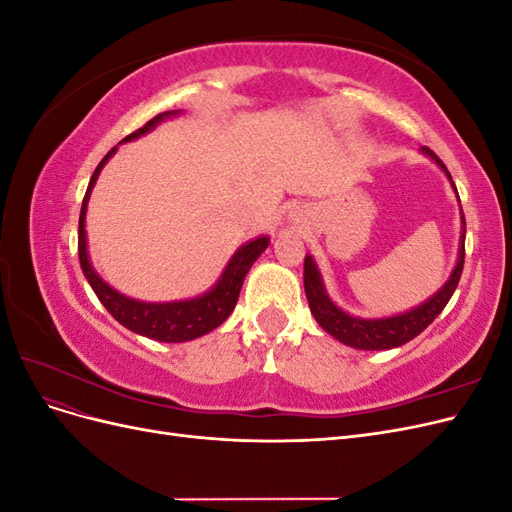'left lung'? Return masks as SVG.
<instances>
[{
    "mask_svg": "<svg viewBox=\"0 0 512 512\" xmlns=\"http://www.w3.org/2000/svg\"><path fill=\"white\" fill-rule=\"evenodd\" d=\"M423 153L436 162L446 177L451 179V185L455 188L453 177L448 173L444 162L433 153L429 147H423ZM457 192V188H455ZM459 198V196H457ZM463 226H466V220H461ZM466 232V228H463ZM463 241H466V235H461V247H459V258L457 265L448 277V282L429 297L423 305H418L406 314H397L391 318H356L346 314L344 309H339L331 299L327 290H324L320 271L316 267V262L312 256H305V265H303V284H305V294H307V303L316 322L320 327L333 335L337 342H342L346 346L359 348V350H389L404 346L410 339H414L418 333H423L429 324L438 318V314L446 307V303L451 301L453 292L459 284V277L463 271V258H466V247H463Z\"/></svg>",
    "mask_w": 512,
    "mask_h": 512,
    "instance_id": "obj_1",
    "label": "left lung"
}]
</instances>
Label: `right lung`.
I'll list each match as a JSON object with an SVG mask.
<instances>
[{
	"label": "right lung",
	"instance_id": "add662e5",
	"mask_svg": "<svg viewBox=\"0 0 512 512\" xmlns=\"http://www.w3.org/2000/svg\"><path fill=\"white\" fill-rule=\"evenodd\" d=\"M179 111H166L147 121L143 128H138L130 136L123 138V141H134V138L147 134L158 126L160 121L166 117H173ZM117 147L106 153L98 168L91 175V181L87 185V192L83 198V207H81V218H79V260H81V269L87 277L89 286L94 288L98 294V299L102 305L111 312V316L123 324V327L145 335L149 339H158V342H168V344H179V342H190V339H196L200 335H205L213 329H218L220 324L230 316L232 309H235L239 301V292L243 286V280L247 271L256 262V258L267 250L269 237H258L250 243H245L243 247L235 252V256L230 258L226 265L222 277L218 280L209 292H205L203 297H196L190 301H173V303H145V301H136L130 297H123L121 292L108 286L102 277L94 271L87 256V237H85V215H87V203H89V194L94 183L98 181L100 170L108 162V158L113 156Z\"/></svg>",
	"mask_w": 512,
	"mask_h": 512
}]
</instances>
